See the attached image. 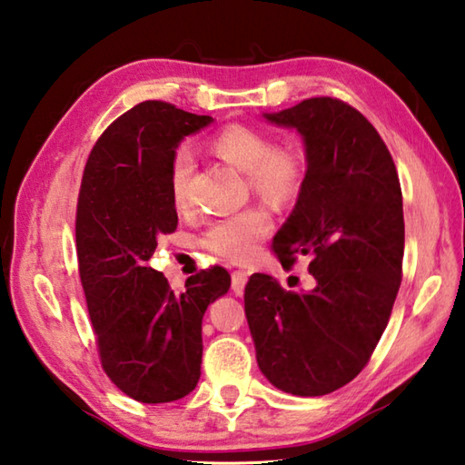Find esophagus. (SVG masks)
Listing matches in <instances>:
<instances>
[{"label":"esophagus","instance_id":"esophagus-1","mask_svg":"<svg viewBox=\"0 0 465 465\" xmlns=\"http://www.w3.org/2000/svg\"><path fill=\"white\" fill-rule=\"evenodd\" d=\"M246 282H248V272H243V270H235L232 274V289L235 294H242L243 289H246Z\"/></svg>","mask_w":465,"mask_h":465}]
</instances>
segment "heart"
<instances>
[{"mask_svg": "<svg viewBox=\"0 0 465 465\" xmlns=\"http://www.w3.org/2000/svg\"><path fill=\"white\" fill-rule=\"evenodd\" d=\"M209 148L227 164L246 173L252 191L272 205H286L299 195L307 176V160L299 148L274 144L270 134L243 124H230L213 134ZM193 154L179 148L168 168V189L176 209L189 203ZM272 230V215L264 205H252L207 225L201 243L230 260H248L258 242Z\"/></svg>", "mask_w": 465, "mask_h": 465, "instance_id": "1", "label": "heart"}]
</instances>
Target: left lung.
<instances>
[{"mask_svg": "<svg viewBox=\"0 0 465 465\" xmlns=\"http://www.w3.org/2000/svg\"><path fill=\"white\" fill-rule=\"evenodd\" d=\"M264 117L305 142V184L272 250L284 268L307 256L317 286L284 291L258 272L243 307L270 384L323 396L364 370L391 319L404 254L401 183L374 125L341 99L311 97Z\"/></svg>", "mask_w": 465, "mask_h": 465, "instance_id": "left-lung-1", "label": "left lung"}]
</instances>
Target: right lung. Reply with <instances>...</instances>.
Instances as JSON below:
<instances>
[{
  "label": "right lung",
  "instance_id": "right-lung-1",
  "mask_svg": "<svg viewBox=\"0 0 465 465\" xmlns=\"http://www.w3.org/2000/svg\"><path fill=\"white\" fill-rule=\"evenodd\" d=\"M211 122L166 101H142L107 125L83 173L74 233L101 368L138 402L195 391L203 315L232 284L225 268L211 266L174 292L148 266L158 235L179 223L168 189L174 150Z\"/></svg>",
  "mask_w": 465,
  "mask_h": 465
}]
</instances>
